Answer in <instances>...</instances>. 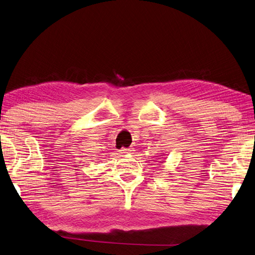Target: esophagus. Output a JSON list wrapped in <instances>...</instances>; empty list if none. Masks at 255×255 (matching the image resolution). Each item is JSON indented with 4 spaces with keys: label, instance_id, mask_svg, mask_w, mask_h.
<instances>
[{
    "label": "esophagus",
    "instance_id": "obj_1",
    "mask_svg": "<svg viewBox=\"0 0 255 255\" xmlns=\"http://www.w3.org/2000/svg\"><path fill=\"white\" fill-rule=\"evenodd\" d=\"M133 149L131 148V147H127V148H126V147H122V148H121V152H123V154H128V152H131Z\"/></svg>",
    "mask_w": 255,
    "mask_h": 255
}]
</instances>
